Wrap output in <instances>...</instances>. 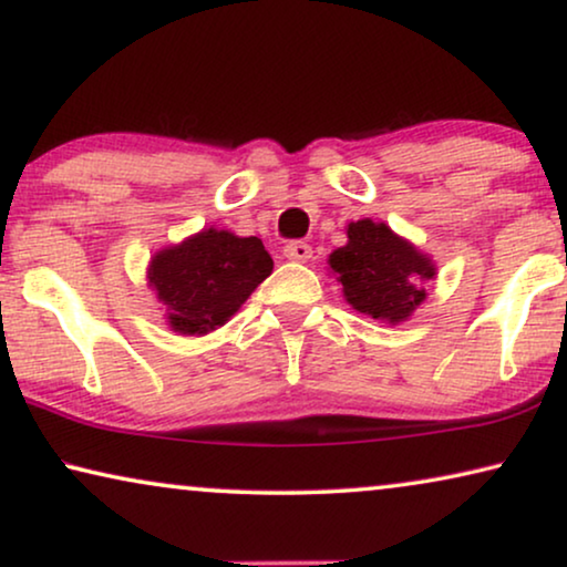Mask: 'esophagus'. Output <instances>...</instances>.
I'll return each mask as SVG.
<instances>
[{"label": "esophagus", "mask_w": 567, "mask_h": 567, "mask_svg": "<svg viewBox=\"0 0 567 567\" xmlns=\"http://www.w3.org/2000/svg\"><path fill=\"white\" fill-rule=\"evenodd\" d=\"M284 255L293 262H307V260H312V247H309L307 243H289L284 247Z\"/></svg>", "instance_id": "esophagus-1"}]
</instances>
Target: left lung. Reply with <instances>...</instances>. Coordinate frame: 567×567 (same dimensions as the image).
<instances>
[{
  "mask_svg": "<svg viewBox=\"0 0 567 567\" xmlns=\"http://www.w3.org/2000/svg\"><path fill=\"white\" fill-rule=\"evenodd\" d=\"M346 235L348 243L330 252L328 266L343 284L348 305L377 322L410 320L429 297L425 284L436 278V262L384 221H351Z\"/></svg>",
  "mask_w": 567,
  "mask_h": 567,
  "instance_id": "8db88e82",
  "label": "left lung"
}]
</instances>
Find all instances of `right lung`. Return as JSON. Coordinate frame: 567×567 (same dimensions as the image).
I'll return each mask as SVG.
<instances>
[{
    "instance_id": "right-lung-1",
    "label": "right lung",
    "mask_w": 567,
    "mask_h": 567,
    "mask_svg": "<svg viewBox=\"0 0 567 567\" xmlns=\"http://www.w3.org/2000/svg\"><path fill=\"white\" fill-rule=\"evenodd\" d=\"M270 274L274 258L258 237L208 227L154 252L146 284L165 305L169 328L181 336H208L227 324Z\"/></svg>"
}]
</instances>
